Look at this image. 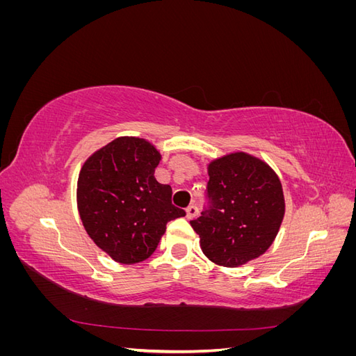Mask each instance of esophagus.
<instances>
[{"instance_id":"34e87169","label":"esophagus","mask_w":356,"mask_h":356,"mask_svg":"<svg viewBox=\"0 0 356 356\" xmlns=\"http://www.w3.org/2000/svg\"><path fill=\"white\" fill-rule=\"evenodd\" d=\"M197 208L195 207V204H191V207H188L187 209H186V213H187V218L188 220H193V218H195L196 217V215H197Z\"/></svg>"}]
</instances>
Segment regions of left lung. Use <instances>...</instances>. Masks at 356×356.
<instances>
[{
  "mask_svg": "<svg viewBox=\"0 0 356 356\" xmlns=\"http://www.w3.org/2000/svg\"><path fill=\"white\" fill-rule=\"evenodd\" d=\"M211 207L190 221L209 260L239 267L263 255L275 242L285 215L281 179L264 160L245 152L208 165Z\"/></svg>",
  "mask_w": 356,
  "mask_h": 356,
  "instance_id": "8db88e82",
  "label": "left lung"
}]
</instances>
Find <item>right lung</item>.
<instances>
[{
  "mask_svg": "<svg viewBox=\"0 0 356 356\" xmlns=\"http://www.w3.org/2000/svg\"><path fill=\"white\" fill-rule=\"evenodd\" d=\"M159 149L144 138L120 136L84 161L77 208L84 230L115 263L136 264L152 255L170 220L186 212L172 204V188L154 170Z\"/></svg>",
  "mask_w": 356,
  "mask_h": 356,
  "instance_id": "right-lung-1",
  "label": "right lung"
}]
</instances>
